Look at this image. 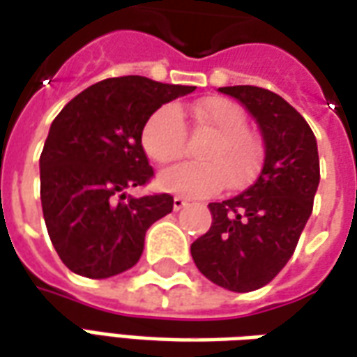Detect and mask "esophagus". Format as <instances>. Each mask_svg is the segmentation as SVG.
Segmentation results:
<instances>
[{"mask_svg": "<svg viewBox=\"0 0 357 357\" xmlns=\"http://www.w3.org/2000/svg\"><path fill=\"white\" fill-rule=\"evenodd\" d=\"M186 200H184L183 196H174L173 198V208H174V211H178V210H183L184 206H186Z\"/></svg>", "mask_w": 357, "mask_h": 357, "instance_id": "34e87169", "label": "esophagus"}]
</instances>
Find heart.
<instances>
[{"label":"heart","mask_w":357,"mask_h":357,"mask_svg":"<svg viewBox=\"0 0 357 357\" xmlns=\"http://www.w3.org/2000/svg\"><path fill=\"white\" fill-rule=\"evenodd\" d=\"M190 116L196 132H208L198 149L202 161L174 165L159 174L163 190L190 198H204L225 186L243 188L252 181L262 161V142L247 128L245 110L229 99L211 97L190 107L163 105L147 118L142 128V146L147 157L167 165L183 157L186 149V122Z\"/></svg>","instance_id":"b5f03b06"}]
</instances>
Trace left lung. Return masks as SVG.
Wrapping results in <instances>:
<instances>
[{
    "instance_id": "obj_1",
    "label": "left lung",
    "mask_w": 357,
    "mask_h": 357,
    "mask_svg": "<svg viewBox=\"0 0 357 357\" xmlns=\"http://www.w3.org/2000/svg\"><path fill=\"white\" fill-rule=\"evenodd\" d=\"M257 118L262 169L245 192L211 202V227L190 247L204 276L231 291H255L286 266L313 211L321 169L313 130L289 102L255 85L221 87Z\"/></svg>"
}]
</instances>
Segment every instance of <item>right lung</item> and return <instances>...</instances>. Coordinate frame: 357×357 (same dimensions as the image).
I'll use <instances>...</instances> for the list:
<instances>
[{
  "label": "right lung",
  "instance_id": "1",
  "mask_svg": "<svg viewBox=\"0 0 357 357\" xmlns=\"http://www.w3.org/2000/svg\"><path fill=\"white\" fill-rule=\"evenodd\" d=\"M196 87L124 75L81 91L54 118L40 153L46 229L61 262L79 276L110 278L136 264L146 231L173 211L167 192L126 198L153 167L142 128L157 108Z\"/></svg>",
  "mask_w": 357,
  "mask_h": 357
}]
</instances>
